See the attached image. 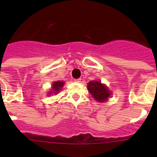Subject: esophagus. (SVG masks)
Here are the masks:
<instances>
[{"label":"esophagus","mask_w":157,"mask_h":157,"mask_svg":"<svg viewBox=\"0 0 157 157\" xmlns=\"http://www.w3.org/2000/svg\"><path fill=\"white\" fill-rule=\"evenodd\" d=\"M81 78H76V79H75V82H81Z\"/></svg>","instance_id":"obj_1"}]
</instances>
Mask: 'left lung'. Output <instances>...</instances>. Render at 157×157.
<instances>
[{"instance_id":"left-lung-1","label":"left lung","mask_w":157,"mask_h":157,"mask_svg":"<svg viewBox=\"0 0 157 157\" xmlns=\"http://www.w3.org/2000/svg\"><path fill=\"white\" fill-rule=\"evenodd\" d=\"M89 92L92 94L94 99L100 102H104L110 96V91L101 82L91 81L87 85Z\"/></svg>"}]
</instances>
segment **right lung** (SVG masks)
<instances>
[{
  "mask_svg": "<svg viewBox=\"0 0 157 157\" xmlns=\"http://www.w3.org/2000/svg\"><path fill=\"white\" fill-rule=\"evenodd\" d=\"M63 84H64V82H55L52 84V91H53V93H57L59 92L60 90H61V88L63 87ZM52 94V92L50 93V94Z\"/></svg>",
  "mask_w": 157,
  "mask_h": 157,
  "instance_id": "right-lung-1",
  "label": "right lung"
}]
</instances>
